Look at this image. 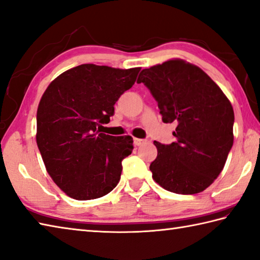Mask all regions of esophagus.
Returning a JSON list of instances; mask_svg holds the SVG:
<instances>
[{
    "label": "esophagus",
    "instance_id": "34e87169",
    "mask_svg": "<svg viewBox=\"0 0 260 260\" xmlns=\"http://www.w3.org/2000/svg\"><path fill=\"white\" fill-rule=\"evenodd\" d=\"M143 143H145V140H142V139H134V145L135 146H140Z\"/></svg>",
    "mask_w": 260,
    "mask_h": 260
}]
</instances>
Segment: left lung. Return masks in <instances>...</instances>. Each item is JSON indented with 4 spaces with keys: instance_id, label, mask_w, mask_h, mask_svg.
I'll use <instances>...</instances> for the list:
<instances>
[{
    "instance_id": "1",
    "label": "left lung",
    "mask_w": 260,
    "mask_h": 260,
    "mask_svg": "<svg viewBox=\"0 0 260 260\" xmlns=\"http://www.w3.org/2000/svg\"><path fill=\"white\" fill-rule=\"evenodd\" d=\"M142 82L157 101L164 123L177 124L176 142H154L152 178L176 194L205 190L221 174L233 145L230 100L204 71L179 58L143 70L137 79Z\"/></svg>"
}]
</instances>
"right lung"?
<instances>
[{
	"label": "right lung",
	"instance_id": "1",
	"mask_svg": "<svg viewBox=\"0 0 260 260\" xmlns=\"http://www.w3.org/2000/svg\"><path fill=\"white\" fill-rule=\"evenodd\" d=\"M140 70L79 65L53 80L40 99L38 149L48 175L74 200L103 197L119 182L133 139L99 133L96 126L109 123L114 105Z\"/></svg>",
	"mask_w": 260,
	"mask_h": 260
}]
</instances>
